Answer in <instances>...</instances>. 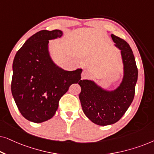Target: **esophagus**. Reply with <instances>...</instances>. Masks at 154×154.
<instances>
[{
    "label": "esophagus",
    "instance_id": "34e87169",
    "mask_svg": "<svg viewBox=\"0 0 154 154\" xmlns=\"http://www.w3.org/2000/svg\"><path fill=\"white\" fill-rule=\"evenodd\" d=\"M89 77H90V72H88V71L84 70L83 72H82V73H81L82 79H87Z\"/></svg>",
    "mask_w": 154,
    "mask_h": 154
}]
</instances>
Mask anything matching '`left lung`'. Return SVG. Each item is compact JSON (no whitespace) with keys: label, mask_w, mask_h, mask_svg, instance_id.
Here are the masks:
<instances>
[{"label":"left lung","mask_w":154,"mask_h":154,"mask_svg":"<svg viewBox=\"0 0 154 154\" xmlns=\"http://www.w3.org/2000/svg\"><path fill=\"white\" fill-rule=\"evenodd\" d=\"M115 46L121 50L123 77L116 89H103L90 80H81L79 94L82 109L92 123L108 125L116 123L125 114L132 102L137 81L138 70L131 48L125 41L111 34Z\"/></svg>","instance_id":"8db88e82"}]
</instances>
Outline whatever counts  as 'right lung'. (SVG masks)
Masks as SVG:
<instances>
[{
	"label": "right lung",
	"mask_w": 154,
	"mask_h": 154,
	"mask_svg": "<svg viewBox=\"0 0 154 154\" xmlns=\"http://www.w3.org/2000/svg\"><path fill=\"white\" fill-rule=\"evenodd\" d=\"M62 35L58 29L40 31L25 42L14 58L12 96L21 114L33 123L53 117L60 98L71 85L81 81V69L64 70L50 55L49 41Z\"/></svg>",
	"instance_id": "right-lung-1"
}]
</instances>
